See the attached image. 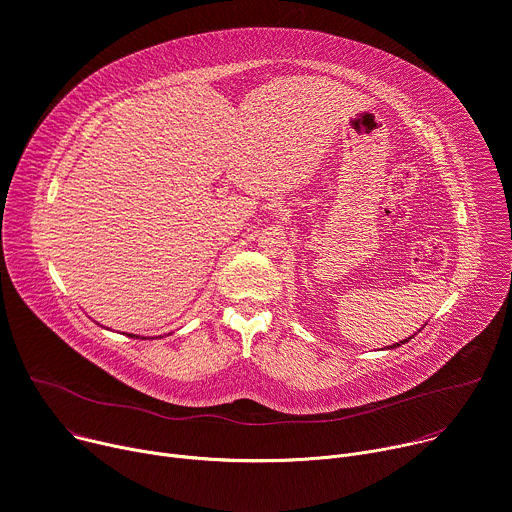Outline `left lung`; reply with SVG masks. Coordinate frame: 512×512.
Instances as JSON below:
<instances>
[{
    "mask_svg": "<svg viewBox=\"0 0 512 512\" xmlns=\"http://www.w3.org/2000/svg\"><path fill=\"white\" fill-rule=\"evenodd\" d=\"M409 339H413V335H411V337H407V339H405V342H401V344H407V342H409ZM401 344H394V346H390V348H399Z\"/></svg>",
    "mask_w": 512,
    "mask_h": 512,
    "instance_id": "1",
    "label": "left lung"
}]
</instances>
